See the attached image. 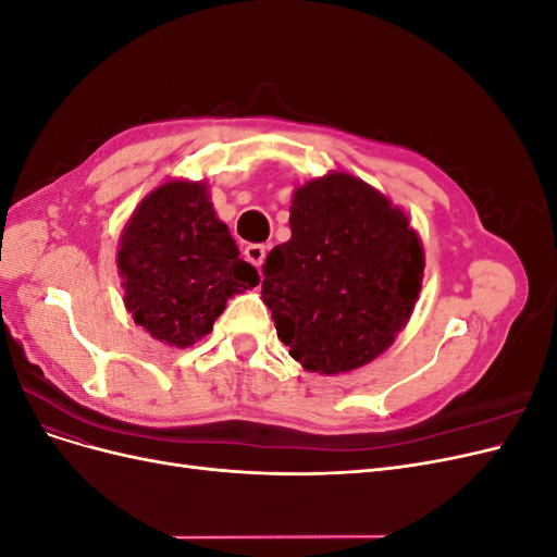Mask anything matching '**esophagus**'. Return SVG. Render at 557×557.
Wrapping results in <instances>:
<instances>
[{"label": "esophagus", "instance_id": "34e87169", "mask_svg": "<svg viewBox=\"0 0 557 557\" xmlns=\"http://www.w3.org/2000/svg\"><path fill=\"white\" fill-rule=\"evenodd\" d=\"M244 256H246V260L252 264V267H262V262H264V256H267V246L264 244H248L246 246V250H244Z\"/></svg>", "mask_w": 557, "mask_h": 557}]
</instances>
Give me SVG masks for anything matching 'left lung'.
I'll return each instance as SVG.
<instances>
[{
  "instance_id": "left-lung-1",
  "label": "left lung",
  "mask_w": 557,
  "mask_h": 557,
  "mask_svg": "<svg viewBox=\"0 0 557 557\" xmlns=\"http://www.w3.org/2000/svg\"><path fill=\"white\" fill-rule=\"evenodd\" d=\"M290 232L262 281L278 339L325 376L376 360L423 288L425 252L409 215L362 178L327 172L295 188Z\"/></svg>"
}]
</instances>
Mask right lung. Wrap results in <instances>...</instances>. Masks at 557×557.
Wrapping results in <instances>:
<instances>
[{
    "instance_id": "add662e5",
    "label": "right lung",
    "mask_w": 557,
    "mask_h": 557,
    "mask_svg": "<svg viewBox=\"0 0 557 557\" xmlns=\"http://www.w3.org/2000/svg\"><path fill=\"white\" fill-rule=\"evenodd\" d=\"M115 262L127 313L172 348L207 336L227 299L260 281L215 215L207 181L170 178L150 190L121 232Z\"/></svg>"
}]
</instances>
